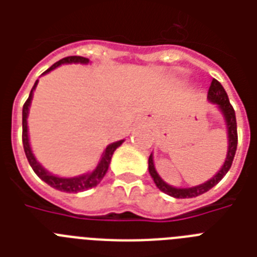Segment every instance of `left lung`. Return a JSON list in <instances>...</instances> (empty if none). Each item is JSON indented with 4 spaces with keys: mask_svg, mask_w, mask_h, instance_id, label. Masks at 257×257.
Returning a JSON list of instances; mask_svg holds the SVG:
<instances>
[{
    "mask_svg": "<svg viewBox=\"0 0 257 257\" xmlns=\"http://www.w3.org/2000/svg\"><path fill=\"white\" fill-rule=\"evenodd\" d=\"M208 100L211 101L212 104L217 105V108L220 109V112L223 113L224 120H225V124H227L228 129V152H227V159L224 161L223 167L220 168V171L216 173L211 180H208L207 183L200 184V185H196V187L192 188H175L167 184L164 180L161 179L159 173H157L156 168H155V164H153V156L151 153L148 160V168L149 173L152 176L153 181L156 184V187L163 191L167 195L172 196V197H176V199H191V197H196V196H200L205 193L207 191H209L211 188H213L216 184L219 183L220 180L223 179L224 176L227 175V172L229 171L232 165V161H233V157H235L236 148H237V125H236V114L235 109L229 102V98L227 96V92L224 90L223 85L220 84L217 80H212L211 86H209V90H208Z\"/></svg>",
    "mask_w": 257,
    "mask_h": 257,
    "instance_id": "left-lung-1",
    "label": "left lung"
}]
</instances>
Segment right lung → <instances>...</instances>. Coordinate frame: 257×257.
Here are the masks:
<instances>
[{
    "mask_svg": "<svg viewBox=\"0 0 257 257\" xmlns=\"http://www.w3.org/2000/svg\"><path fill=\"white\" fill-rule=\"evenodd\" d=\"M88 64L89 60L85 57H81V56H69V57H65L57 61L56 64L50 66L49 69L45 70L44 74L50 72V70L56 69L57 66H60L61 64ZM38 80L36 81V84L33 85L32 90H30V94L28 97V100L25 101V104H24V108H22V144H24V151H25L26 159L29 161L30 167L34 171V173L40 177L41 180H44L46 184H49L50 187L54 188V189H58V191L62 192H68V193H77V192L81 191H86L89 188L96 187L97 184L100 183L102 177L105 176L106 171L109 168V164H110V160H112L113 152L116 151L118 147H120L124 140L116 141V143H112V144H109L106 148H105L104 153H102V156H101V160L98 161V164L92 172H89V173H85V175L81 176H76V177H58V176H54L52 173H49L48 171L42 168V165L36 160V157H34L33 152H32V149H30V144H29V136H28V114H29V106L30 102H32V98H33V90L37 86Z\"/></svg>",
    "mask_w": 257,
    "mask_h": 257,
    "instance_id": "right-lung-1",
    "label": "right lung"
}]
</instances>
